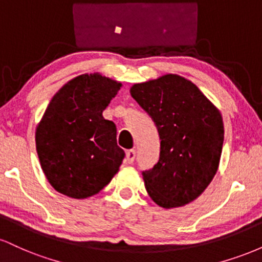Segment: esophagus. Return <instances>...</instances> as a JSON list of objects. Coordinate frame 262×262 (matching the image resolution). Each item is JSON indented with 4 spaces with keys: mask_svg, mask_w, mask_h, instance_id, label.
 Masks as SVG:
<instances>
[{
    "mask_svg": "<svg viewBox=\"0 0 262 262\" xmlns=\"http://www.w3.org/2000/svg\"><path fill=\"white\" fill-rule=\"evenodd\" d=\"M135 155H137V151H135L134 149L127 150V152H125V161H127L128 164H132V162L134 161Z\"/></svg>",
    "mask_w": 262,
    "mask_h": 262,
    "instance_id": "1",
    "label": "esophagus"
}]
</instances>
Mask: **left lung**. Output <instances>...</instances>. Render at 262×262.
<instances>
[{"label":"left lung","mask_w":262,"mask_h":262,"mask_svg":"<svg viewBox=\"0 0 262 262\" xmlns=\"http://www.w3.org/2000/svg\"><path fill=\"white\" fill-rule=\"evenodd\" d=\"M130 95L161 139L158 164L143 171L150 198L166 209L192 202L217 173L224 140L221 112L193 82L175 74L135 83Z\"/></svg>","instance_id":"obj_1"}]
</instances>
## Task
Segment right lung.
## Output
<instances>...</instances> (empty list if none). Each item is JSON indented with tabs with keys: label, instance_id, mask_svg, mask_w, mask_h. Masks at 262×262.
Listing matches in <instances>:
<instances>
[{
	"label": "right lung",
	"instance_id": "1",
	"mask_svg": "<svg viewBox=\"0 0 262 262\" xmlns=\"http://www.w3.org/2000/svg\"><path fill=\"white\" fill-rule=\"evenodd\" d=\"M122 83L83 74L65 83L48 104L35 130L41 169L56 191L71 198L98 193L118 172L124 150L117 128L102 116Z\"/></svg>",
	"mask_w": 262,
	"mask_h": 262
}]
</instances>
